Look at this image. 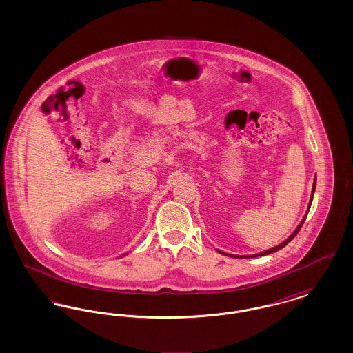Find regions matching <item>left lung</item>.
Masks as SVG:
<instances>
[{
	"instance_id": "8db88e82",
	"label": "left lung",
	"mask_w": 353,
	"mask_h": 353,
	"mask_svg": "<svg viewBox=\"0 0 353 353\" xmlns=\"http://www.w3.org/2000/svg\"><path fill=\"white\" fill-rule=\"evenodd\" d=\"M315 189H316V176H315V179H314V185H312V190H311V197H310V203H308V208H307V212H305V216L303 217L302 221H301V223L298 225V228L294 230V233L290 235L287 239H285L282 243H279L278 246H275V248H272V249H269V250H266V252H259V254H252V255H233V254H225V252H221V254H225V255H229V256H234V258H255V256H259V255H268V254H271V252H278V250H281L282 248H285V245L295 236V235L299 233V230H301V228H302L303 222L305 221V217H307V214H308V212H310V208H311V203H312V200H314V193H315Z\"/></svg>"
}]
</instances>
